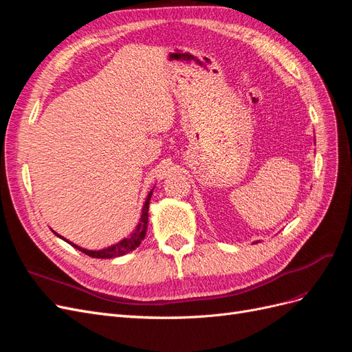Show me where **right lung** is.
<instances>
[{
	"label": "right lung",
	"mask_w": 352,
	"mask_h": 352,
	"mask_svg": "<svg viewBox=\"0 0 352 352\" xmlns=\"http://www.w3.org/2000/svg\"><path fill=\"white\" fill-rule=\"evenodd\" d=\"M153 194V192H151ZM151 194L148 195L145 204H144V208H142V214H141V220L140 223H138V226L135 229V232L132 233V235L129 238H124L123 241H120L119 243L116 245H111V247L105 248V250H101V251H89V250H85V248H80L78 247V245H74L72 242H69L67 239H65L66 242H69L70 245H73L74 248L82 251L83 254L89 255V257L92 258H114V257H120V255H124L127 252H131L133 250H136L138 247H140L141 242L144 241L145 235H146V228H148V207H150V199H151ZM56 233V232H54ZM57 235V233H56ZM60 236V235H57ZM61 238V236H60Z\"/></svg>",
	"instance_id": "1"
}]
</instances>
